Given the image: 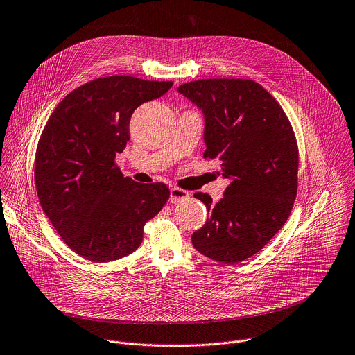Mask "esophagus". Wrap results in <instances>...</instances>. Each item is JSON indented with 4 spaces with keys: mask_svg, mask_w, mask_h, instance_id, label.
<instances>
[{
    "mask_svg": "<svg viewBox=\"0 0 355 355\" xmlns=\"http://www.w3.org/2000/svg\"><path fill=\"white\" fill-rule=\"evenodd\" d=\"M188 196H189L188 191L181 189V188H178V187H173V188L170 189V202H171V203H178V202L187 199Z\"/></svg>",
    "mask_w": 355,
    "mask_h": 355,
    "instance_id": "esophagus-1",
    "label": "esophagus"
}]
</instances>
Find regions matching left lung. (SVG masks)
I'll return each instance as SVG.
<instances>
[{
	"instance_id": "1",
	"label": "left lung",
	"mask_w": 355,
	"mask_h": 355,
	"mask_svg": "<svg viewBox=\"0 0 355 355\" xmlns=\"http://www.w3.org/2000/svg\"><path fill=\"white\" fill-rule=\"evenodd\" d=\"M205 113V159L230 180L223 199L193 196L210 218L193 232L203 256L236 264L259 253L284 227L297 195L299 148L278 101L246 78H205L178 87Z\"/></svg>"
}]
</instances>
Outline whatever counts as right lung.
<instances>
[{"label":"right lung","instance_id":"1","mask_svg":"<svg viewBox=\"0 0 355 355\" xmlns=\"http://www.w3.org/2000/svg\"><path fill=\"white\" fill-rule=\"evenodd\" d=\"M171 85L131 76L91 80L58 103L41 132L34 160L40 205L85 260L107 263L135 252L145 224L170 198L163 182L124 177L116 155L130 141L134 110Z\"/></svg>","mask_w":355,"mask_h":355}]
</instances>
